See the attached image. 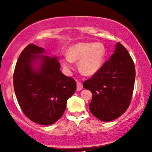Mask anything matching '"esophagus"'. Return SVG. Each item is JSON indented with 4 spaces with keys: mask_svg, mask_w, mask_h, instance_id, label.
<instances>
[{
    "mask_svg": "<svg viewBox=\"0 0 152 152\" xmlns=\"http://www.w3.org/2000/svg\"><path fill=\"white\" fill-rule=\"evenodd\" d=\"M83 88V86L82 83L79 81H77V91H81Z\"/></svg>",
    "mask_w": 152,
    "mask_h": 152,
    "instance_id": "obj_1",
    "label": "esophagus"
}]
</instances>
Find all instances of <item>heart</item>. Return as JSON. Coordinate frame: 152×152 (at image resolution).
Returning a JSON list of instances; mask_svg holds the SVG:
<instances>
[{
  "label": "heart",
  "mask_w": 152,
  "mask_h": 152,
  "mask_svg": "<svg viewBox=\"0 0 152 152\" xmlns=\"http://www.w3.org/2000/svg\"><path fill=\"white\" fill-rule=\"evenodd\" d=\"M106 55L101 43H78L68 48V55L61 58L62 65L68 71L73 69L74 61H79V69L85 75H93L100 70Z\"/></svg>",
  "instance_id": "b5f03b06"
}]
</instances>
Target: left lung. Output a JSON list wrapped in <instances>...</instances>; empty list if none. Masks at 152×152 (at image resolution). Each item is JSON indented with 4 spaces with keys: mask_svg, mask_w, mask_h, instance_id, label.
<instances>
[{
    "mask_svg": "<svg viewBox=\"0 0 152 152\" xmlns=\"http://www.w3.org/2000/svg\"><path fill=\"white\" fill-rule=\"evenodd\" d=\"M136 70L127 50L118 42L109 61L92 77L83 83L91 91V113L103 122L122 115L128 109L134 88Z\"/></svg>",
    "mask_w": 152,
    "mask_h": 152,
    "instance_id": "8db88e82",
    "label": "left lung"
}]
</instances>
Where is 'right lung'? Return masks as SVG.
Masks as SVG:
<instances>
[{"label": "right lung", "instance_id": "right-lung-1", "mask_svg": "<svg viewBox=\"0 0 152 152\" xmlns=\"http://www.w3.org/2000/svg\"><path fill=\"white\" fill-rule=\"evenodd\" d=\"M44 53L43 48L34 44L25 48L16 62L13 81L25 115L37 124L50 125L63 115L77 85L74 79L61 72L58 57Z\"/></svg>", "mask_w": 152, "mask_h": 152}]
</instances>
